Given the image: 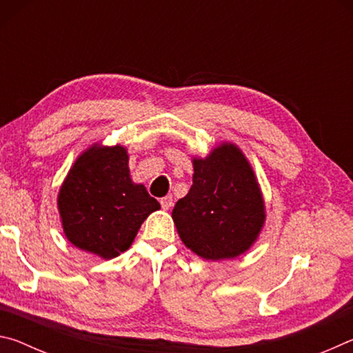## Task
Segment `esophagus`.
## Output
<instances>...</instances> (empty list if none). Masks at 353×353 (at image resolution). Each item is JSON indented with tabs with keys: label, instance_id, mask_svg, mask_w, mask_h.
<instances>
[{
	"label": "esophagus",
	"instance_id": "34e87169",
	"mask_svg": "<svg viewBox=\"0 0 353 353\" xmlns=\"http://www.w3.org/2000/svg\"><path fill=\"white\" fill-rule=\"evenodd\" d=\"M160 205H162L163 210H170V208L172 207V196L168 194V196H165V198L160 199Z\"/></svg>",
	"mask_w": 353,
	"mask_h": 353
}]
</instances>
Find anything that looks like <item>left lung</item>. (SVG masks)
Listing matches in <instances>:
<instances>
[{
  "label": "left lung",
  "mask_w": 353,
  "mask_h": 353,
  "mask_svg": "<svg viewBox=\"0 0 353 353\" xmlns=\"http://www.w3.org/2000/svg\"><path fill=\"white\" fill-rule=\"evenodd\" d=\"M193 185L172 210L185 246L205 260L235 259L249 250L265 224V201L254 170L234 143L193 159Z\"/></svg>",
  "instance_id": "left-lung-1"
}]
</instances>
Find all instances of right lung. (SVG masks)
Here are the masks:
<instances>
[{
  "mask_svg": "<svg viewBox=\"0 0 353 353\" xmlns=\"http://www.w3.org/2000/svg\"><path fill=\"white\" fill-rule=\"evenodd\" d=\"M57 207L68 241L110 260L130 248L143 221L160 204L130 179L126 148L93 145L71 166Z\"/></svg>",
  "mask_w": 353,
  "mask_h": 353,
  "instance_id": "right-lung-1",
  "label": "right lung"
}]
</instances>
